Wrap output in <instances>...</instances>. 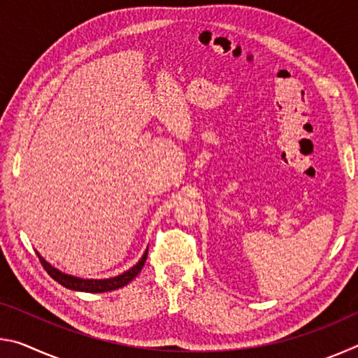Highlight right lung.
I'll use <instances>...</instances> for the list:
<instances>
[{"label": "right lung", "instance_id": "obj_1", "mask_svg": "<svg viewBox=\"0 0 358 358\" xmlns=\"http://www.w3.org/2000/svg\"><path fill=\"white\" fill-rule=\"evenodd\" d=\"M147 254H148V250L143 252L142 259L138 260V262L132 266V268H129L128 271H124V273H121L115 278H108V280H82V278L66 275V273H63V271H59L58 268H55V266H52L50 264H48L39 252H38V257L47 273L50 275L57 282L62 284V286L68 287L71 290H80V292L101 294V292H108V290L123 287V286H126V284L134 280V278L141 273V270L143 268L145 260H147Z\"/></svg>", "mask_w": 358, "mask_h": 358}]
</instances>
